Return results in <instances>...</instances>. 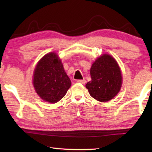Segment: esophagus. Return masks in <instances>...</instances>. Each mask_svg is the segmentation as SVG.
<instances>
[{"label":"esophagus","instance_id":"34e87169","mask_svg":"<svg viewBox=\"0 0 152 152\" xmlns=\"http://www.w3.org/2000/svg\"><path fill=\"white\" fill-rule=\"evenodd\" d=\"M76 82H77V83H80L82 84H84L86 83L85 80H76Z\"/></svg>","mask_w":152,"mask_h":152}]
</instances>
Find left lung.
Listing matches in <instances>:
<instances>
[{
  "instance_id": "obj_1",
  "label": "left lung",
  "mask_w": 152,
  "mask_h": 152,
  "mask_svg": "<svg viewBox=\"0 0 152 152\" xmlns=\"http://www.w3.org/2000/svg\"><path fill=\"white\" fill-rule=\"evenodd\" d=\"M92 80L86 88L92 97L100 102H107L119 93L122 75L117 61L109 54L98 58L91 68Z\"/></svg>"
}]
</instances>
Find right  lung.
Returning a JSON list of instances; mask_svg holds the SVG:
<instances>
[{
	"label": "right lung",
	"mask_w": 152,
	"mask_h": 152,
	"mask_svg": "<svg viewBox=\"0 0 152 152\" xmlns=\"http://www.w3.org/2000/svg\"><path fill=\"white\" fill-rule=\"evenodd\" d=\"M33 86L43 101L56 103L65 96L71 86L70 79L54 52L45 55L37 63L33 73Z\"/></svg>",
	"instance_id": "add662e5"
}]
</instances>
